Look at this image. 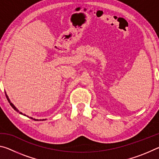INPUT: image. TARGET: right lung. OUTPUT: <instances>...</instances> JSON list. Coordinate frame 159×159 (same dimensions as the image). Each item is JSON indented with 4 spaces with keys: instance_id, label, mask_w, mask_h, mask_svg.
Returning <instances> with one entry per match:
<instances>
[{
    "instance_id": "obj_1",
    "label": "right lung",
    "mask_w": 159,
    "mask_h": 159,
    "mask_svg": "<svg viewBox=\"0 0 159 159\" xmlns=\"http://www.w3.org/2000/svg\"><path fill=\"white\" fill-rule=\"evenodd\" d=\"M5 95H6V98H7V101L9 102V103H10V105H11V107H12L13 109H14L16 111H17V112H19L20 113V114H22V115H24V116H26V114H22V113L21 112H20V111H19V110L17 109V107H16L14 104H13L11 102H10V99H9V98H8V96H7V95L6 94V93H5ZM28 117H29V116H28ZM30 118H31V119H33V120H46V119H36V118H32V117H29Z\"/></svg>"
}]
</instances>
